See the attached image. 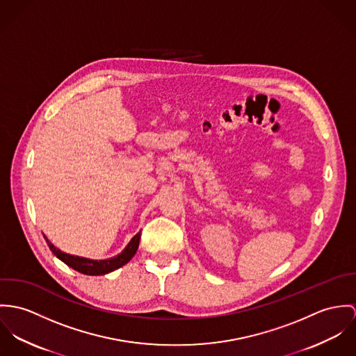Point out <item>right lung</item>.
<instances>
[{"label":"right lung","mask_w":356,"mask_h":356,"mask_svg":"<svg viewBox=\"0 0 356 356\" xmlns=\"http://www.w3.org/2000/svg\"><path fill=\"white\" fill-rule=\"evenodd\" d=\"M139 240H140V234H136L131 238L128 245L121 251V254L113 257V258H109V259H99V261L65 254L61 250H58L57 247H54L47 238H46V243H47L49 248L51 250V252L58 259H61L65 265H68L70 268L75 269L79 273L87 275V276H101V275L111 273L121 266H124L125 264H128L131 261V258L136 254V250L139 247Z\"/></svg>","instance_id":"1"}]
</instances>
